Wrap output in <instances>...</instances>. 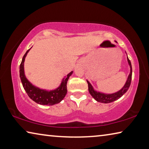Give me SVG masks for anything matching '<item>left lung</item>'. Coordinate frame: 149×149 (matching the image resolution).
Instances as JSON below:
<instances>
[{
	"label": "left lung",
	"instance_id": "8db88e82",
	"mask_svg": "<svg viewBox=\"0 0 149 149\" xmlns=\"http://www.w3.org/2000/svg\"><path fill=\"white\" fill-rule=\"evenodd\" d=\"M127 59L128 64H129L130 66V74L127 77V79L126 81L124 86H123L122 87V89H120L119 91L112 93V94H105V93L96 91L93 89L91 84L87 80V82L88 84V89H89V93L97 102H102V103H110V102H114L115 100L120 99L122 96H123L126 92L127 91V90L130 88V86L131 85V81H132V64H131V62L129 60V58H128V57L127 58Z\"/></svg>",
	"mask_w": 149,
	"mask_h": 149
}]
</instances>
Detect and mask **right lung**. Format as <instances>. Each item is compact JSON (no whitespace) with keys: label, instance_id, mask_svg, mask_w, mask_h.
I'll return each mask as SVG.
<instances>
[{"label":"right lung","instance_id":"add662e5","mask_svg":"<svg viewBox=\"0 0 149 149\" xmlns=\"http://www.w3.org/2000/svg\"><path fill=\"white\" fill-rule=\"evenodd\" d=\"M29 50H27L26 54H24L19 65V77L25 91L30 99L37 102V104L42 105H54L58 104L62 101L66 95L67 82L70 75L73 74V71L68 74L66 77L63 78L61 84L56 89L47 91L39 89L33 85L27 80L24 74V61Z\"/></svg>","mask_w":149,"mask_h":149}]
</instances>
